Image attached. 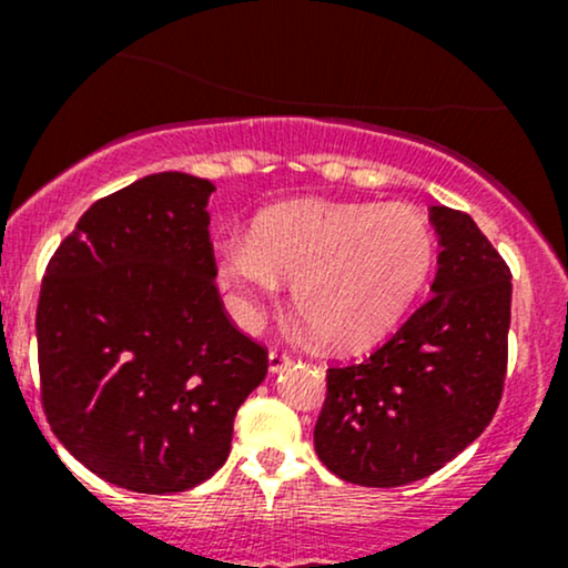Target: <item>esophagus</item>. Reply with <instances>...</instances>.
I'll list each match as a JSON object with an SVG mask.
<instances>
[{
    "label": "esophagus",
    "instance_id": "1",
    "mask_svg": "<svg viewBox=\"0 0 568 568\" xmlns=\"http://www.w3.org/2000/svg\"><path fill=\"white\" fill-rule=\"evenodd\" d=\"M266 363H270V374H280L285 366H291V355L283 349H272L270 357H266Z\"/></svg>",
    "mask_w": 568,
    "mask_h": 568
}]
</instances>
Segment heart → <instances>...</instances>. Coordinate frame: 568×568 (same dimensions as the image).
Returning a JSON list of instances; mask_svg holds the SVG:
<instances>
[{"instance_id":"obj_1","label":"heart","mask_w":568,"mask_h":568,"mask_svg":"<svg viewBox=\"0 0 568 568\" xmlns=\"http://www.w3.org/2000/svg\"><path fill=\"white\" fill-rule=\"evenodd\" d=\"M433 262L427 219L414 207L376 202H280L253 221L251 237L219 245V275L240 321H256L253 296H270L293 277V306L336 349L387 334Z\"/></svg>"}]
</instances>
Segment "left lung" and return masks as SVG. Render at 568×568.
<instances>
[{
	"label": "left lung",
	"mask_w": 568,
	"mask_h": 568,
	"mask_svg": "<svg viewBox=\"0 0 568 568\" xmlns=\"http://www.w3.org/2000/svg\"><path fill=\"white\" fill-rule=\"evenodd\" d=\"M429 221L440 237L433 296L368 361L328 368L315 452L347 484L427 478L484 433L501 400L510 270L467 213L433 205Z\"/></svg>",
	"instance_id": "obj_1"
}]
</instances>
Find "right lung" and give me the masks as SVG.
<instances>
[{
	"label": "right lung",
	"instance_id": "1",
	"mask_svg": "<svg viewBox=\"0 0 568 568\" xmlns=\"http://www.w3.org/2000/svg\"><path fill=\"white\" fill-rule=\"evenodd\" d=\"M216 186L168 171L98 200L44 272L37 306L42 406L88 470L175 494L230 456L234 414L266 376L216 288Z\"/></svg>",
	"mask_w": 568,
	"mask_h": 568
}]
</instances>
